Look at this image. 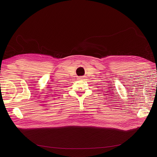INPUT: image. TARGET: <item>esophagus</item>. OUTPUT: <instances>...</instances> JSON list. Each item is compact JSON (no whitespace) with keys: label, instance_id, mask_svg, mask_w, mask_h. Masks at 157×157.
I'll return each instance as SVG.
<instances>
[{"label":"esophagus","instance_id":"1","mask_svg":"<svg viewBox=\"0 0 157 157\" xmlns=\"http://www.w3.org/2000/svg\"><path fill=\"white\" fill-rule=\"evenodd\" d=\"M83 78H83L82 77H80L78 78V79H79V80H82Z\"/></svg>","mask_w":157,"mask_h":157}]
</instances>
